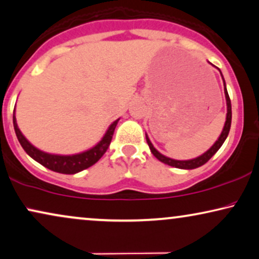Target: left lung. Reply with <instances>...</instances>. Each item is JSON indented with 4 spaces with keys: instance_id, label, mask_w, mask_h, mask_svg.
Returning a JSON list of instances; mask_svg holds the SVG:
<instances>
[{
    "instance_id": "left-lung-1",
    "label": "left lung",
    "mask_w": 259,
    "mask_h": 259,
    "mask_svg": "<svg viewBox=\"0 0 259 259\" xmlns=\"http://www.w3.org/2000/svg\"><path fill=\"white\" fill-rule=\"evenodd\" d=\"M219 71H220V70H219ZM220 73H221V71H220ZM221 76H223V73H221ZM223 79H224V77H223ZM224 92H225V97H226V105H227L226 121H225V126L223 128V132H221V134H220V137L218 138V140L215 143H214V145L211 146L209 150L206 151V152H204L203 154H201V156L196 157V158H194V159H188V160L172 159V158H169V157L164 156V154L158 152V151L154 149L152 143L150 142L149 137H147V134H146V142H147V144H149V147H150L151 152H152L153 156L156 157V158L158 160H160L162 163L167 164V165L174 166V167H179V169H187V170L196 169V167H199L201 165H203V164H206L208 160H209L211 157H213L214 154L218 152V150H219L220 147L223 146V144H224L225 140H226L228 133H230L231 121H232V107H231V100H230V96H228L225 79H224Z\"/></svg>"
}]
</instances>
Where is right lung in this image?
Here are the masks:
<instances>
[{"label": "right lung", "mask_w": 259, "mask_h": 259, "mask_svg": "<svg viewBox=\"0 0 259 259\" xmlns=\"http://www.w3.org/2000/svg\"><path fill=\"white\" fill-rule=\"evenodd\" d=\"M117 121H119V119L115 120L108 127V130H107V132L102 139L100 140V143H97L92 149L87 150L84 152L71 154V156H60V154H51L44 152V151H40L35 146H33L21 133V131L19 130L18 123H16L15 114L13 115V123H14L16 137H18L19 143L21 144L22 149L26 151V153L29 157H32L33 159L36 160V162L41 164V165L48 167V169L56 171V172L66 175H73L84 169H88L89 166L94 165L106 153L107 149L109 147L110 142H112L114 130H115L117 125Z\"/></svg>", "instance_id": "right-lung-1"}]
</instances>
